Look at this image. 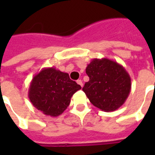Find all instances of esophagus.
<instances>
[{
	"mask_svg": "<svg viewBox=\"0 0 155 155\" xmlns=\"http://www.w3.org/2000/svg\"><path fill=\"white\" fill-rule=\"evenodd\" d=\"M76 82H77L78 84H80V85H81V87H83V82H82V81H81V80H78Z\"/></svg>",
	"mask_w": 155,
	"mask_h": 155,
	"instance_id": "34e87169",
	"label": "esophagus"
}]
</instances>
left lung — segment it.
I'll list each match as a JSON object with an SVG mask.
<instances>
[{
    "instance_id": "1",
    "label": "left lung",
    "mask_w": 155,
    "mask_h": 155,
    "mask_svg": "<svg viewBox=\"0 0 155 155\" xmlns=\"http://www.w3.org/2000/svg\"><path fill=\"white\" fill-rule=\"evenodd\" d=\"M90 81L84 91L91 104L105 112L123 105L131 90V79L126 70L107 58L93 59L86 67Z\"/></svg>"
}]
</instances>
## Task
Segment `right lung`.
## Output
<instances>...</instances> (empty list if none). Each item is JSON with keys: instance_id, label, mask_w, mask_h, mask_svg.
I'll return each mask as SVG.
<instances>
[{"instance_id": "1", "label": "right lung", "mask_w": 155, "mask_h": 155, "mask_svg": "<svg viewBox=\"0 0 155 155\" xmlns=\"http://www.w3.org/2000/svg\"><path fill=\"white\" fill-rule=\"evenodd\" d=\"M81 89L67 73L53 67L44 68L32 79L28 96L38 110L56 117L67 109L72 95Z\"/></svg>"}]
</instances>
